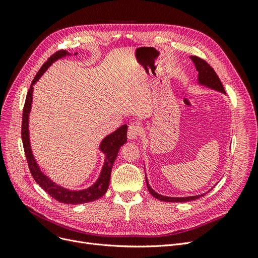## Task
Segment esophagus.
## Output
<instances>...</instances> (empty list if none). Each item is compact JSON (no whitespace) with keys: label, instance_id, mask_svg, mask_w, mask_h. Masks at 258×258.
I'll list each match as a JSON object with an SVG mask.
<instances>
[{"label":"esophagus","instance_id":"obj_1","mask_svg":"<svg viewBox=\"0 0 258 258\" xmlns=\"http://www.w3.org/2000/svg\"><path fill=\"white\" fill-rule=\"evenodd\" d=\"M140 135V128L137 126V124H130L128 128V139L129 140H135L139 137Z\"/></svg>","mask_w":258,"mask_h":258}]
</instances>
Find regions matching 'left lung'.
Instances as JSON below:
<instances>
[{
  "label": "left lung",
  "instance_id": "1",
  "mask_svg": "<svg viewBox=\"0 0 258 258\" xmlns=\"http://www.w3.org/2000/svg\"><path fill=\"white\" fill-rule=\"evenodd\" d=\"M191 61L194 62L195 68L198 71V79H197V84L200 86H205L207 88H210L215 91H220L222 93H225V89L223 87V84L221 80L218 79V76L216 75L214 70L211 68V66L208 63L207 61L204 59H201L196 56H190L189 57ZM146 176V175H145ZM146 184H147V188L148 191L151 192L153 197L156 199L161 200V201H166V202H187V201H192L199 199L200 197H204L206 194H201V195H196V196H188V197H168V196H163V195H160L158 192H156L152 187L148 184V179L146 177ZM211 190V189H210ZM209 190V191H210Z\"/></svg>",
  "mask_w": 258,
  "mask_h": 258
}]
</instances>
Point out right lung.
Listing matches in <instances>:
<instances>
[{
  "label": "right lung",
  "mask_w": 258,
  "mask_h": 258,
  "mask_svg": "<svg viewBox=\"0 0 258 258\" xmlns=\"http://www.w3.org/2000/svg\"><path fill=\"white\" fill-rule=\"evenodd\" d=\"M77 52L74 53L76 56ZM67 56H72V53H70L67 50H59L56 53H53L52 56L45 62L43 67L41 68L40 71L37 72L36 76L30 86L29 92L27 95L25 108H23L22 114V143L23 148H25L26 157L28 160V165L31 171V174L34 177L35 182L40 185L42 188L47 192L49 196H51L53 199H56L59 202L66 205H82L87 204V202L95 201L99 198H101L106 192L108 188V184H110L111 178V171L113 168V165L115 162V159L118 155L119 148L127 142V131L128 126L127 124H122L119 128H117L112 134L107 135L104 137V139L101 141L99 145V151L104 154V162L101 172L97 178V181L93 183L91 186L87 187V188L74 190L69 189L66 187L58 185L54 183L52 179L46 175L43 171L41 170L40 166L34 157L32 147H31V141H30V131H29V118L31 108H32V101H33V86L41 79V76L47 71V69L59 59L64 58Z\"/></svg>",
  "instance_id": "right-lung-1"
}]
</instances>
